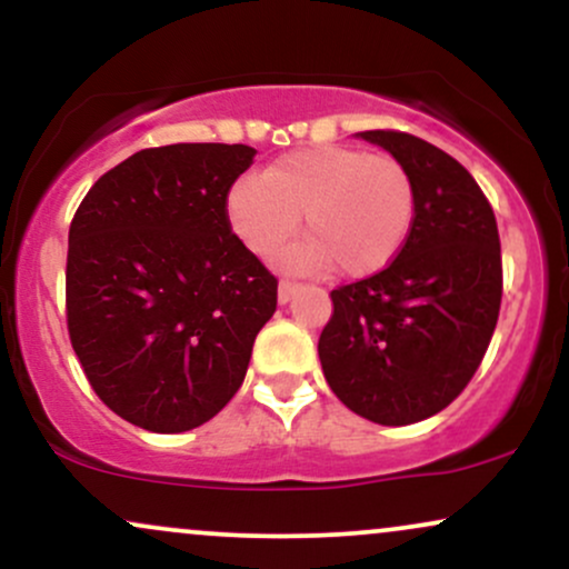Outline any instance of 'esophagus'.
Segmentation results:
<instances>
[{
    "mask_svg": "<svg viewBox=\"0 0 569 569\" xmlns=\"http://www.w3.org/2000/svg\"><path fill=\"white\" fill-rule=\"evenodd\" d=\"M297 291H299V283H293V280H280V283H278V302L280 305L291 302V297Z\"/></svg>",
    "mask_w": 569,
    "mask_h": 569,
    "instance_id": "esophagus-1",
    "label": "esophagus"
}]
</instances>
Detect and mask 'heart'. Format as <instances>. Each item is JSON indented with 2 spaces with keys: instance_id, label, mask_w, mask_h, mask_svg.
Instances as JSON below:
<instances>
[{
  "instance_id": "heart-1",
  "label": "heart",
  "mask_w": 569,
  "mask_h": 569,
  "mask_svg": "<svg viewBox=\"0 0 569 569\" xmlns=\"http://www.w3.org/2000/svg\"><path fill=\"white\" fill-rule=\"evenodd\" d=\"M227 221L253 257L267 259L297 232L307 238L286 248L278 264L291 272L369 278L396 259L415 219V187L393 158L363 149H299L240 176L224 200Z\"/></svg>"
}]
</instances>
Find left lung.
I'll return each mask as SVG.
<instances>
[{
    "label": "left lung",
    "mask_w": 569,
    "mask_h": 569,
    "mask_svg": "<svg viewBox=\"0 0 569 569\" xmlns=\"http://www.w3.org/2000/svg\"><path fill=\"white\" fill-rule=\"evenodd\" d=\"M407 168L415 219L382 272L331 291L318 339L323 377L356 415L411 426L439 415L471 382L498 323V221L455 158L398 130H363Z\"/></svg>",
    "instance_id": "1"
}]
</instances>
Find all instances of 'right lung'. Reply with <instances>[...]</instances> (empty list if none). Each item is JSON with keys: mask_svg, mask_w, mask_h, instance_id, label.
I'll list each match as a JSON object with an SVG mask.
<instances>
[{"mask_svg": "<svg viewBox=\"0 0 569 569\" xmlns=\"http://www.w3.org/2000/svg\"><path fill=\"white\" fill-rule=\"evenodd\" d=\"M253 154L246 143L141 149L71 221V348L98 398L143 430L184 433L219 415L276 312L278 280L224 211Z\"/></svg>", "mask_w": 569, "mask_h": 569, "instance_id": "right-lung-1", "label": "right lung"}]
</instances>
